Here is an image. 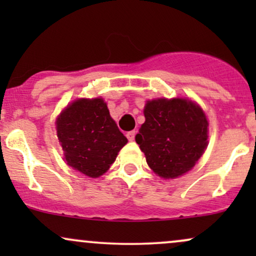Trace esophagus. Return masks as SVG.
<instances>
[{
    "instance_id": "1",
    "label": "esophagus",
    "mask_w": 256,
    "mask_h": 256,
    "mask_svg": "<svg viewBox=\"0 0 256 256\" xmlns=\"http://www.w3.org/2000/svg\"><path fill=\"white\" fill-rule=\"evenodd\" d=\"M126 137H128V140H134V137H136V131H130V132H128V134H126Z\"/></svg>"
}]
</instances>
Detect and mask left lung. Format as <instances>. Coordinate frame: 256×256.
<instances>
[{
  "mask_svg": "<svg viewBox=\"0 0 256 256\" xmlns=\"http://www.w3.org/2000/svg\"><path fill=\"white\" fill-rule=\"evenodd\" d=\"M136 142L146 164L162 178H177L195 166L207 146L208 122L198 104L184 98L146 102Z\"/></svg>",
  "mask_w": 256,
  "mask_h": 256,
  "instance_id": "left-lung-1",
  "label": "left lung"
}]
</instances>
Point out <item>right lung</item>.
<instances>
[{
  "mask_svg": "<svg viewBox=\"0 0 256 256\" xmlns=\"http://www.w3.org/2000/svg\"><path fill=\"white\" fill-rule=\"evenodd\" d=\"M58 137L67 164L91 178L108 171L128 143L102 98H80L60 114Z\"/></svg>",
  "mask_w": 256,
  "mask_h": 256,
  "instance_id": "1",
  "label": "right lung"
}]
</instances>
